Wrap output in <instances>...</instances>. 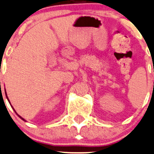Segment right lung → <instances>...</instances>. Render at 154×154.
Wrapping results in <instances>:
<instances>
[{
	"label": "right lung",
	"instance_id": "add662e5",
	"mask_svg": "<svg viewBox=\"0 0 154 154\" xmlns=\"http://www.w3.org/2000/svg\"><path fill=\"white\" fill-rule=\"evenodd\" d=\"M13 109H14V108H13ZM17 115H18V114H17ZM18 116H19V117H20V119H22L23 120H24V121H25V119H23V118L21 117V116H19V115H18Z\"/></svg>",
	"mask_w": 154,
	"mask_h": 154
}]
</instances>
